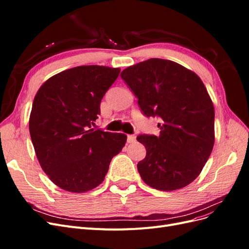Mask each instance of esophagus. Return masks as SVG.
Segmentation results:
<instances>
[{
	"label": "esophagus",
	"mask_w": 249,
	"mask_h": 249,
	"mask_svg": "<svg viewBox=\"0 0 249 249\" xmlns=\"http://www.w3.org/2000/svg\"><path fill=\"white\" fill-rule=\"evenodd\" d=\"M127 143H134L136 141V136L135 135H127V138H126Z\"/></svg>",
	"instance_id": "34e87169"
}]
</instances>
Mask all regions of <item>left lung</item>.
Returning a JSON list of instances; mask_svg holds the SVG:
<instances>
[{
  "instance_id": "left-lung-1",
  "label": "left lung",
  "mask_w": 249,
  "mask_h": 249,
  "mask_svg": "<svg viewBox=\"0 0 249 249\" xmlns=\"http://www.w3.org/2000/svg\"><path fill=\"white\" fill-rule=\"evenodd\" d=\"M120 76L145 116L161 119L160 135H139L146 156L137 164L146 185L182 189L201 172L215 142L213 102L196 73L170 60L152 58Z\"/></svg>"
}]
</instances>
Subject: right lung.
Wrapping results in <instances>:
<instances>
[{"mask_svg":"<svg viewBox=\"0 0 249 249\" xmlns=\"http://www.w3.org/2000/svg\"><path fill=\"white\" fill-rule=\"evenodd\" d=\"M120 69L82 65L59 72L37 91L29 130L42 170L61 189L83 193L103 183L126 135L95 130L101 101Z\"/></svg>","mask_w":249,"mask_h":249,"instance_id":"right-lung-1","label":"right lung"}]
</instances>
